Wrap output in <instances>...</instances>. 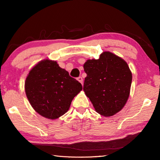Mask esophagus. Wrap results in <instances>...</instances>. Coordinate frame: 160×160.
<instances>
[{
  "label": "esophagus",
  "instance_id": "esophagus-1",
  "mask_svg": "<svg viewBox=\"0 0 160 160\" xmlns=\"http://www.w3.org/2000/svg\"><path fill=\"white\" fill-rule=\"evenodd\" d=\"M77 80L79 81V82L81 83V84H83V79H82V77H78V78H77Z\"/></svg>",
  "mask_w": 160,
  "mask_h": 160
}]
</instances>
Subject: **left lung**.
I'll return each mask as SVG.
<instances>
[{
  "instance_id": "1",
  "label": "left lung",
  "mask_w": 160,
  "mask_h": 160,
  "mask_svg": "<svg viewBox=\"0 0 160 160\" xmlns=\"http://www.w3.org/2000/svg\"><path fill=\"white\" fill-rule=\"evenodd\" d=\"M83 90L95 110L105 117L120 111L130 95L132 73L122 58L104 52L99 59L87 60Z\"/></svg>"
}]
</instances>
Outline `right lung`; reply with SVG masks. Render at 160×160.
Segmentation results:
<instances>
[{
	"label": "right lung",
	"mask_w": 160,
	"mask_h": 160,
	"mask_svg": "<svg viewBox=\"0 0 160 160\" xmlns=\"http://www.w3.org/2000/svg\"><path fill=\"white\" fill-rule=\"evenodd\" d=\"M82 84L60 67L56 61L45 59L29 71L25 82L27 98L41 116L55 120L69 109Z\"/></svg>",
	"instance_id": "1"
}]
</instances>
